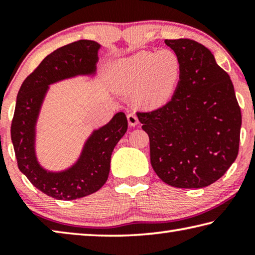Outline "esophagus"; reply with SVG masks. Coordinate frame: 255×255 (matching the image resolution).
<instances>
[{
  "mask_svg": "<svg viewBox=\"0 0 255 255\" xmlns=\"http://www.w3.org/2000/svg\"><path fill=\"white\" fill-rule=\"evenodd\" d=\"M127 119H128V124L130 125V126H137L138 125V118L135 114H129L127 116Z\"/></svg>",
  "mask_w": 255,
  "mask_h": 255,
  "instance_id": "esophagus-1",
  "label": "esophagus"
}]
</instances>
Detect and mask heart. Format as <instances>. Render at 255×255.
<instances>
[{"mask_svg": "<svg viewBox=\"0 0 255 255\" xmlns=\"http://www.w3.org/2000/svg\"><path fill=\"white\" fill-rule=\"evenodd\" d=\"M181 72L182 64L175 51L141 50L111 63L107 77L112 92L124 94L132 91L136 105L156 109L173 97Z\"/></svg>", "mask_w": 255, "mask_h": 255, "instance_id": "b5f03b06", "label": "heart"}]
</instances>
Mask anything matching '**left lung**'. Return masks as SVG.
<instances>
[{"mask_svg": "<svg viewBox=\"0 0 255 255\" xmlns=\"http://www.w3.org/2000/svg\"><path fill=\"white\" fill-rule=\"evenodd\" d=\"M182 72L171 101L137 117L148 133L150 164L175 188L210 185L237 157L242 115L231 77L204 45L165 40Z\"/></svg>", "mask_w": 255, "mask_h": 255, "instance_id": "1", "label": "left lung"}]
</instances>
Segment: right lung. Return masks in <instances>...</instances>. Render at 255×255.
Segmentation results:
<instances>
[{
    "label": "right lung",
    "instance_id": "obj_1",
    "mask_svg": "<svg viewBox=\"0 0 255 255\" xmlns=\"http://www.w3.org/2000/svg\"><path fill=\"white\" fill-rule=\"evenodd\" d=\"M100 48L97 41L79 40L56 49L23 81L16 97L11 139L18 166L34 187L55 199L74 200L98 191L108 180L115 146L127 131L126 115L118 112L93 129L66 169H46L37 156V124L50 85L77 76L93 79Z\"/></svg>",
    "mask_w": 255,
    "mask_h": 255
}]
</instances>
